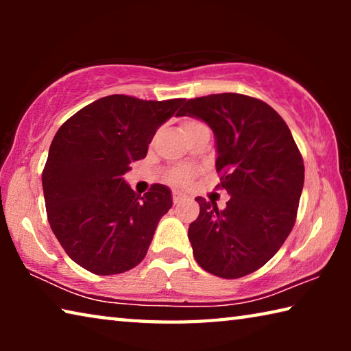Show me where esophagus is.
Here are the masks:
<instances>
[{"mask_svg": "<svg viewBox=\"0 0 351 351\" xmlns=\"http://www.w3.org/2000/svg\"><path fill=\"white\" fill-rule=\"evenodd\" d=\"M186 201H189V197H186V195H182L180 192H173V203L175 204L186 203Z\"/></svg>", "mask_w": 351, "mask_h": 351, "instance_id": "esophagus-1", "label": "esophagus"}]
</instances>
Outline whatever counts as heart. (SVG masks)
Wrapping results in <instances>:
<instances>
[{
	"label": "heart",
	"instance_id": "heart-1",
	"mask_svg": "<svg viewBox=\"0 0 351 351\" xmlns=\"http://www.w3.org/2000/svg\"><path fill=\"white\" fill-rule=\"evenodd\" d=\"M198 125H201L199 121H195V119H187V121L182 122V132H184V134H187L190 130H193ZM193 175H195V171L192 169L176 167V169L169 170L167 180L173 184V186H187V184L192 181Z\"/></svg>",
	"mask_w": 351,
	"mask_h": 351
}]
</instances>
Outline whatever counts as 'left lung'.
I'll return each mask as SVG.
<instances>
[{"label":"left lung","instance_id":"left-lung-1","mask_svg":"<svg viewBox=\"0 0 351 351\" xmlns=\"http://www.w3.org/2000/svg\"><path fill=\"white\" fill-rule=\"evenodd\" d=\"M178 116L197 117L215 134L223 210L198 197L189 226L193 257L204 271L239 278L274 257L295 223L304 159L280 114L263 100L223 93L184 100Z\"/></svg>","mask_w":351,"mask_h":351}]
</instances>
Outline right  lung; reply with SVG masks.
<instances>
[{
	"label": "right lung",
	"mask_w": 351,
	"mask_h": 351,
	"mask_svg": "<svg viewBox=\"0 0 351 351\" xmlns=\"http://www.w3.org/2000/svg\"><path fill=\"white\" fill-rule=\"evenodd\" d=\"M182 102L112 94L58 128L41 176L46 212L64 252L82 268L112 276L144 260L171 193L153 184L141 197L123 175L147 156L156 130Z\"/></svg>",
	"instance_id": "obj_1"
}]
</instances>
